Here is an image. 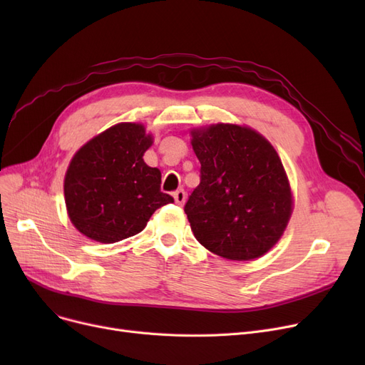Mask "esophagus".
Here are the masks:
<instances>
[{
  "instance_id": "obj_1",
  "label": "esophagus",
  "mask_w": 365,
  "mask_h": 365,
  "mask_svg": "<svg viewBox=\"0 0 365 365\" xmlns=\"http://www.w3.org/2000/svg\"><path fill=\"white\" fill-rule=\"evenodd\" d=\"M173 197H175V201H176V204H179V205H182V204L185 202V200H186V194H185L183 189L176 190V192L173 194Z\"/></svg>"
}]
</instances>
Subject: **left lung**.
<instances>
[{
	"label": "left lung",
	"mask_w": 365,
	"mask_h": 365,
	"mask_svg": "<svg viewBox=\"0 0 365 365\" xmlns=\"http://www.w3.org/2000/svg\"><path fill=\"white\" fill-rule=\"evenodd\" d=\"M200 185L185 213L200 244L229 260H252L277 244L292 192L274 146L252 128L216 124L192 131Z\"/></svg>",
	"instance_id": "8db88e82"
}]
</instances>
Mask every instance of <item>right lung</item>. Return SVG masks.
I'll use <instances>...</instances> for the list:
<instances>
[{
	"instance_id": "add662e5",
	"label": "right lung",
	"mask_w": 365,
	"mask_h": 365,
	"mask_svg": "<svg viewBox=\"0 0 365 365\" xmlns=\"http://www.w3.org/2000/svg\"><path fill=\"white\" fill-rule=\"evenodd\" d=\"M152 145L142 124H117L86 143L65 176V201L73 226L90 240L110 244L143 231L160 207L161 171L145 164Z\"/></svg>"
}]
</instances>
